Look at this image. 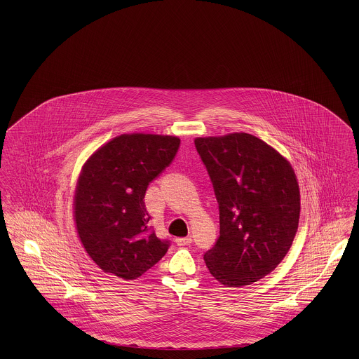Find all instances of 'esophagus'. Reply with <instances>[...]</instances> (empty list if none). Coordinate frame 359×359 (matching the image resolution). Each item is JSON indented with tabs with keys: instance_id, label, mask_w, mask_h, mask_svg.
<instances>
[{
	"instance_id": "obj_1",
	"label": "esophagus",
	"mask_w": 359,
	"mask_h": 359,
	"mask_svg": "<svg viewBox=\"0 0 359 359\" xmlns=\"http://www.w3.org/2000/svg\"><path fill=\"white\" fill-rule=\"evenodd\" d=\"M175 242L177 246H188L192 243V238L191 237H179V238L175 239Z\"/></svg>"
}]
</instances>
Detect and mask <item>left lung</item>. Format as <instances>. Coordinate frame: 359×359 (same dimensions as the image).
<instances>
[{
    "mask_svg": "<svg viewBox=\"0 0 359 359\" xmlns=\"http://www.w3.org/2000/svg\"><path fill=\"white\" fill-rule=\"evenodd\" d=\"M219 208V238L205 252L209 272L226 287L258 282L292 246L300 188L291 163L248 133L198 137Z\"/></svg>",
    "mask_w": 359,
    "mask_h": 359,
    "instance_id": "left-lung-1",
    "label": "left lung"
}]
</instances>
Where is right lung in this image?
Masks as SVG:
<instances>
[{
  "instance_id": "right-lung-1",
  "label": "right lung",
  "mask_w": 359,
  "mask_h": 359,
  "mask_svg": "<svg viewBox=\"0 0 359 359\" xmlns=\"http://www.w3.org/2000/svg\"><path fill=\"white\" fill-rule=\"evenodd\" d=\"M180 140L121 134L83 164L74 196L77 237L89 258L123 280L142 276L168 250L149 225L147 185L172 162Z\"/></svg>"
}]
</instances>
